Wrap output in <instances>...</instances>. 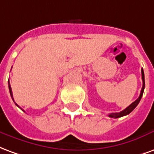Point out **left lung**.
Wrapping results in <instances>:
<instances>
[{"label":"left lung","mask_w":154,"mask_h":154,"mask_svg":"<svg viewBox=\"0 0 154 154\" xmlns=\"http://www.w3.org/2000/svg\"><path fill=\"white\" fill-rule=\"evenodd\" d=\"M141 73H142V81H143V87L142 89H141V91H140V95H139V98L135 100V101H134L131 105H129V106L125 108V110H122V111H120L119 113H110L109 114L108 116L110 118H119V117H122V116H127V115H129L130 112H132L133 110L135 109V107L138 106V104L139 103V101L141 100V98L143 97V91H144V87H145V81H144V72H143V68L141 69Z\"/></svg>","instance_id":"8db88e82"}]
</instances>
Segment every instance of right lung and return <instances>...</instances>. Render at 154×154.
Returning <instances> with one entry per match:
<instances>
[{
	"label": "right lung",
	"instance_id": "1",
	"mask_svg": "<svg viewBox=\"0 0 154 154\" xmlns=\"http://www.w3.org/2000/svg\"><path fill=\"white\" fill-rule=\"evenodd\" d=\"M8 86H9V90H10V94H11V98L12 99H13V100H14V98H13V94H12V90H11V84H10V82H9V80H8ZM15 105H16V106H19L18 105H17V104L15 103ZM20 107V106H19ZM20 109H21V108H20ZM22 110V109H21ZM23 110V111H25V110Z\"/></svg>",
	"mask_w": 154,
	"mask_h": 154
}]
</instances>
